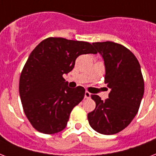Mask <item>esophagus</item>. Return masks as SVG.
Here are the masks:
<instances>
[{
  "label": "esophagus",
  "mask_w": 156,
  "mask_h": 156,
  "mask_svg": "<svg viewBox=\"0 0 156 156\" xmlns=\"http://www.w3.org/2000/svg\"><path fill=\"white\" fill-rule=\"evenodd\" d=\"M90 95L91 94L90 93V92H88V91H86V92H85V98H90Z\"/></svg>",
  "instance_id": "obj_1"
}]
</instances>
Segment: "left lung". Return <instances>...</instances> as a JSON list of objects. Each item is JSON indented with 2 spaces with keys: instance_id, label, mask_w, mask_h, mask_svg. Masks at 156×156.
Returning a JSON list of instances; mask_svg holds the SVG:
<instances>
[{
  "instance_id": "left-lung-1",
  "label": "left lung",
  "mask_w": 156,
  "mask_h": 156,
  "mask_svg": "<svg viewBox=\"0 0 156 156\" xmlns=\"http://www.w3.org/2000/svg\"><path fill=\"white\" fill-rule=\"evenodd\" d=\"M92 45L103 58L104 82L111 90L104 101L91 95L96 107L87 118L94 131L114 135L126 128L137 114L144 93V78L139 61L130 49L113 41Z\"/></svg>"
}]
</instances>
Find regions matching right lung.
<instances>
[{"label":"right lung","mask_w":156,"mask_h":156,"mask_svg":"<svg viewBox=\"0 0 156 156\" xmlns=\"http://www.w3.org/2000/svg\"><path fill=\"white\" fill-rule=\"evenodd\" d=\"M87 54H97L90 43L62 37H48L31 52L21 71L19 94L24 112L37 131L51 135L66 126L85 89L68 87L63 74L74 69L79 55Z\"/></svg>","instance_id":"add662e5"}]
</instances>
